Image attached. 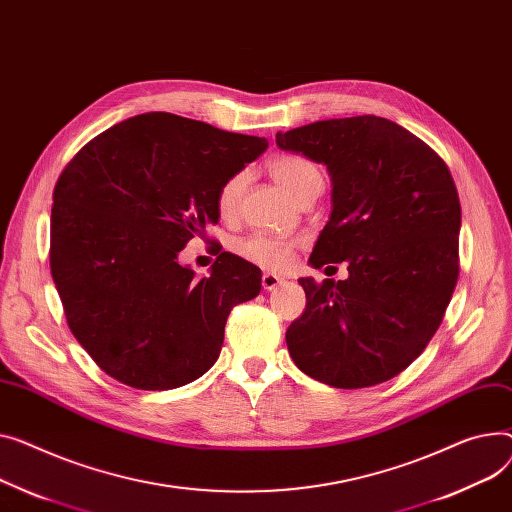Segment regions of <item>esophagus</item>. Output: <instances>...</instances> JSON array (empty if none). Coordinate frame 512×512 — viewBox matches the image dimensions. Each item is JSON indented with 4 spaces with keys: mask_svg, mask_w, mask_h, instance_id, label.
Returning a JSON list of instances; mask_svg holds the SVG:
<instances>
[{
    "mask_svg": "<svg viewBox=\"0 0 512 512\" xmlns=\"http://www.w3.org/2000/svg\"><path fill=\"white\" fill-rule=\"evenodd\" d=\"M278 284H282V278H280V276L271 274V271H263V276H261V286H263V290H274V288H278Z\"/></svg>",
    "mask_w": 512,
    "mask_h": 512,
    "instance_id": "obj_1",
    "label": "esophagus"
}]
</instances>
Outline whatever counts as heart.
I'll return each instance as SVG.
<instances>
[{"instance_id": "1", "label": "heart", "mask_w": 512, "mask_h": 512, "mask_svg": "<svg viewBox=\"0 0 512 512\" xmlns=\"http://www.w3.org/2000/svg\"><path fill=\"white\" fill-rule=\"evenodd\" d=\"M269 175L274 177L292 197L302 201L306 195L321 193L323 189V175L315 162L298 154H280L267 162ZM247 187V173L238 170L230 175L218 189L216 206L222 218H232L238 210V203ZM296 247L294 238L255 232L249 234L236 243V253L245 261H251L263 269H280L292 255Z\"/></svg>"}]
</instances>
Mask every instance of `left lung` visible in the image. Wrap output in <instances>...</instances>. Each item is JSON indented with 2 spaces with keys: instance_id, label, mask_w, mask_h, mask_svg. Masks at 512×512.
Returning <instances> with one entry per match:
<instances>
[{
  "instance_id": "1",
  "label": "left lung",
  "mask_w": 512,
  "mask_h": 512,
  "mask_svg": "<svg viewBox=\"0 0 512 512\" xmlns=\"http://www.w3.org/2000/svg\"><path fill=\"white\" fill-rule=\"evenodd\" d=\"M276 142L329 170L333 210L311 263L350 261L348 280H298L306 309L286 331L290 356L337 389L385 383L424 352L457 286L461 203L449 166L374 115L317 121Z\"/></svg>"
}]
</instances>
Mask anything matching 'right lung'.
Returning a JSON list of instances; mask_svg holds the SVG:
<instances>
[{
  "label": "right lung",
  "mask_w": 512,
  "mask_h": 512,
  "mask_svg": "<svg viewBox=\"0 0 512 512\" xmlns=\"http://www.w3.org/2000/svg\"><path fill=\"white\" fill-rule=\"evenodd\" d=\"M267 148L173 113L125 119L90 140L53 191L49 263L63 313L90 358L142 391L177 389L220 356L236 304L261 269L220 253L208 278L179 253L220 218V185Z\"/></svg>",
  "instance_id": "add662e5"
}]
</instances>
